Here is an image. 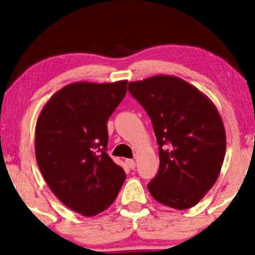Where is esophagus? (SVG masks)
I'll list each match as a JSON object with an SVG mask.
<instances>
[{
  "instance_id": "obj_1",
  "label": "esophagus",
  "mask_w": 255,
  "mask_h": 255,
  "mask_svg": "<svg viewBox=\"0 0 255 255\" xmlns=\"http://www.w3.org/2000/svg\"><path fill=\"white\" fill-rule=\"evenodd\" d=\"M126 164L128 165L129 169H131V170H133L136 167V162L133 161V159H130V158L126 159Z\"/></svg>"
}]
</instances>
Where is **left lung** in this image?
<instances>
[{"instance_id": "left-lung-1", "label": "left lung", "mask_w": 255, "mask_h": 255, "mask_svg": "<svg viewBox=\"0 0 255 255\" xmlns=\"http://www.w3.org/2000/svg\"><path fill=\"white\" fill-rule=\"evenodd\" d=\"M128 91L152 120L159 167L147 184L156 201L174 209L196 206L217 180L226 152L223 120L213 102L188 82L156 75Z\"/></svg>"}]
</instances>
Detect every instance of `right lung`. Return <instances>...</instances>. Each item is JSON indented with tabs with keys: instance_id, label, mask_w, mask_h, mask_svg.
Listing matches in <instances>:
<instances>
[{
	"instance_id": "add662e5",
	"label": "right lung",
	"mask_w": 255,
	"mask_h": 255,
	"mask_svg": "<svg viewBox=\"0 0 255 255\" xmlns=\"http://www.w3.org/2000/svg\"><path fill=\"white\" fill-rule=\"evenodd\" d=\"M127 92V81L76 82L56 92L41 110L34 149L54 195L91 217L111 206L126 173L107 154V123Z\"/></svg>"
}]
</instances>
